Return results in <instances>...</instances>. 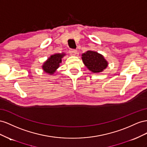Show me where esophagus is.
<instances>
[{
	"label": "esophagus",
	"mask_w": 147,
	"mask_h": 147,
	"mask_svg": "<svg viewBox=\"0 0 147 147\" xmlns=\"http://www.w3.org/2000/svg\"><path fill=\"white\" fill-rule=\"evenodd\" d=\"M69 53L71 56H75L77 54V51L76 50L71 49L69 50Z\"/></svg>",
	"instance_id": "34e87169"
}]
</instances>
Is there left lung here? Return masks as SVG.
Listing matches in <instances>:
<instances>
[{"mask_svg":"<svg viewBox=\"0 0 147 147\" xmlns=\"http://www.w3.org/2000/svg\"><path fill=\"white\" fill-rule=\"evenodd\" d=\"M82 60L88 69L93 73L102 72L108 65V61L102 54L92 50H87L83 53Z\"/></svg>","mask_w":147,"mask_h":147,"instance_id":"1","label":"left lung"}]
</instances>
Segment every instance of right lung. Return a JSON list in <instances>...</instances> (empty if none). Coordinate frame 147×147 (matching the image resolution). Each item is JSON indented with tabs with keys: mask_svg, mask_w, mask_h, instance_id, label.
<instances>
[{
	"mask_svg": "<svg viewBox=\"0 0 147 147\" xmlns=\"http://www.w3.org/2000/svg\"><path fill=\"white\" fill-rule=\"evenodd\" d=\"M66 55L65 53H55L47 58L44 64L42 66L43 71L45 73L53 75L57 69L60 67V64L61 63L62 58Z\"/></svg>",
	"mask_w": 147,
	"mask_h": 147,
	"instance_id": "right-lung-1",
	"label": "right lung"
}]
</instances>
